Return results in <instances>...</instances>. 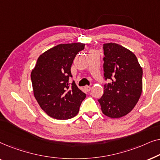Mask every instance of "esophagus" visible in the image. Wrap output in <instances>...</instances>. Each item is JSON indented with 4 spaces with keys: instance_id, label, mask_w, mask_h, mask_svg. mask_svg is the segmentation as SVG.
<instances>
[{
    "instance_id": "obj_1",
    "label": "esophagus",
    "mask_w": 160,
    "mask_h": 160,
    "mask_svg": "<svg viewBox=\"0 0 160 160\" xmlns=\"http://www.w3.org/2000/svg\"><path fill=\"white\" fill-rule=\"evenodd\" d=\"M84 89H85V90H86L87 92H89V91L91 90V87H89V86L84 87Z\"/></svg>"
}]
</instances>
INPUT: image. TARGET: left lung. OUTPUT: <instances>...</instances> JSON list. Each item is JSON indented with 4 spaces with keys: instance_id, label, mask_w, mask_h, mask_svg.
<instances>
[{
    "instance_id": "left-lung-1",
    "label": "left lung",
    "mask_w": 160,
    "mask_h": 160,
    "mask_svg": "<svg viewBox=\"0 0 160 160\" xmlns=\"http://www.w3.org/2000/svg\"><path fill=\"white\" fill-rule=\"evenodd\" d=\"M103 75L108 83L98 99L102 113L111 118H120L130 113L142 92L143 70L136 56L117 43L103 44Z\"/></svg>"
}]
</instances>
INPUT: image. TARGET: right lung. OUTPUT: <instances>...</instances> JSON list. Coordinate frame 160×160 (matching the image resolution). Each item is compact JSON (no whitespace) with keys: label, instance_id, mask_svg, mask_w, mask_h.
<instances>
[{"label":"right lung","instance_id":"obj_1","mask_svg":"<svg viewBox=\"0 0 160 160\" xmlns=\"http://www.w3.org/2000/svg\"><path fill=\"white\" fill-rule=\"evenodd\" d=\"M84 46L83 43L55 46L40 55L31 72L35 98L42 110L54 119L74 117L86 98L75 82L69 83L74 58Z\"/></svg>","mask_w":160,"mask_h":160}]
</instances>
